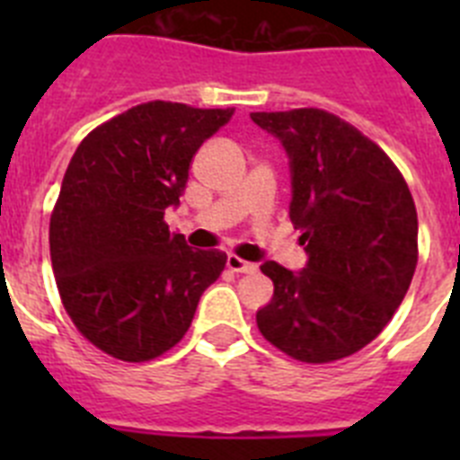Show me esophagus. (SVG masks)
I'll use <instances>...</instances> for the list:
<instances>
[{"instance_id": "esophagus-1", "label": "esophagus", "mask_w": 460, "mask_h": 460, "mask_svg": "<svg viewBox=\"0 0 460 460\" xmlns=\"http://www.w3.org/2000/svg\"><path fill=\"white\" fill-rule=\"evenodd\" d=\"M226 265H227V270L237 271V274H253V271L258 270V265H255V262L242 260V258H237V255H227Z\"/></svg>"}]
</instances>
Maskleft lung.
Returning <instances> with one entry per match:
<instances>
[{
	"mask_svg": "<svg viewBox=\"0 0 460 460\" xmlns=\"http://www.w3.org/2000/svg\"><path fill=\"white\" fill-rule=\"evenodd\" d=\"M290 161V221L308 260H274V296L255 313L271 345L308 364L355 355L403 302L417 267V209L389 156L327 110L251 112Z\"/></svg>",
	"mask_w": 460,
	"mask_h": 460,
	"instance_id": "8db88e82",
	"label": "left lung"
}]
</instances>
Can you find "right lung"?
I'll use <instances>...</instances> for the list:
<instances>
[{"label":"right lung","instance_id":"1","mask_svg":"<svg viewBox=\"0 0 460 460\" xmlns=\"http://www.w3.org/2000/svg\"><path fill=\"white\" fill-rule=\"evenodd\" d=\"M227 110L152 101L93 128L64 174L50 218V260L80 334L121 361H147L184 339L226 253L170 233L202 142Z\"/></svg>","mask_w":460,"mask_h":460}]
</instances>
